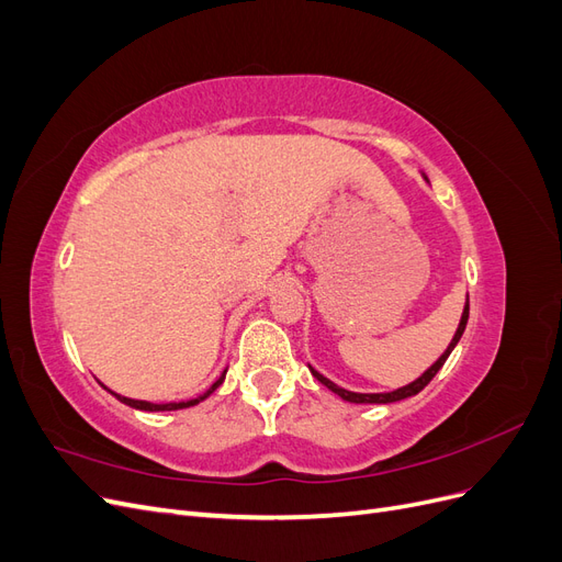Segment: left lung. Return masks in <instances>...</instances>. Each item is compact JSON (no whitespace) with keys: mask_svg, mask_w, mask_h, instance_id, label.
I'll return each instance as SVG.
<instances>
[{"mask_svg":"<svg viewBox=\"0 0 562 562\" xmlns=\"http://www.w3.org/2000/svg\"><path fill=\"white\" fill-rule=\"evenodd\" d=\"M467 321H469V297H467V304H464L462 318H459V326H457V333H454V337H452V342L448 345V349H446L443 353H440V359H438L427 372H422V378H417L415 382L405 384V386H401V389H396V391H386V394H356V391H347V389H342V386H337L335 382H330L328 378H323L321 372L314 370L312 366H310V370H312V375H314L323 386H328V389L333 391V394H337L339 398L349 401V403H396V401H403V398H411V396L419 394V391L434 380L436 372H438L440 368H443V363L448 361V356L452 353V349H454L457 342H459V337H462V333H464V328H467Z\"/></svg>","mask_w":562,"mask_h":562,"instance_id":"1","label":"left lung"}]
</instances>
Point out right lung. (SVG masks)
Returning a JSON list of instances; mask_svg holds the SVG:
<instances>
[{
    "label": "right lung",
    "instance_id": "1",
    "mask_svg": "<svg viewBox=\"0 0 562 562\" xmlns=\"http://www.w3.org/2000/svg\"><path fill=\"white\" fill-rule=\"evenodd\" d=\"M225 375H227V370L223 372V375H220L211 386H209V391H203L201 396H196V398H192V401H180V403H149V401H135V398H126V396H119V394H114V391H110V394L114 396V398H119L122 403H126V405H131V407H135V411H147V413H161V411H182V407H192V405H196V403H201L203 398H209L213 391L225 382Z\"/></svg>",
    "mask_w": 562,
    "mask_h": 562
}]
</instances>
